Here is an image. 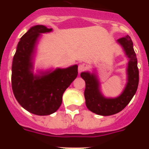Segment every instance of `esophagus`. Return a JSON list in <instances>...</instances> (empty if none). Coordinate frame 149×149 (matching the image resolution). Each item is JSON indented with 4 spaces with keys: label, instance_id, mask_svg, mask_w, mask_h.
<instances>
[{
    "label": "esophagus",
    "instance_id": "34e87169",
    "mask_svg": "<svg viewBox=\"0 0 149 149\" xmlns=\"http://www.w3.org/2000/svg\"><path fill=\"white\" fill-rule=\"evenodd\" d=\"M86 70V66L84 64H80V65H79V73H81V72L84 71V70Z\"/></svg>",
    "mask_w": 149,
    "mask_h": 149
}]
</instances>
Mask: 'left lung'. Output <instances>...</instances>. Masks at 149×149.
<instances>
[{
	"instance_id": "obj_1",
	"label": "left lung",
	"mask_w": 149,
	"mask_h": 149,
	"mask_svg": "<svg viewBox=\"0 0 149 149\" xmlns=\"http://www.w3.org/2000/svg\"><path fill=\"white\" fill-rule=\"evenodd\" d=\"M118 42L121 45L129 58L127 66V84L120 97L107 99L102 96L100 91V84L97 76L88 72L81 73V77L85 81L84 97L87 108L94 113L103 116L115 115L123 110L137 91L139 81V71L133 44L128 35L120 38Z\"/></svg>"
}]
</instances>
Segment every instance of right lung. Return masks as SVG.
I'll use <instances>...</instances> for the list:
<instances>
[{"label": "right lung", "mask_w": 149, "mask_h": 149, "mask_svg": "<svg viewBox=\"0 0 149 149\" xmlns=\"http://www.w3.org/2000/svg\"><path fill=\"white\" fill-rule=\"evenodd\" d=\"M52 29L37 25L20 39L12 63L11 86L15 98L21 106L37 115H49L62 104L63 94L78 76V65L58 68L42 76H34L32 54L41 33Z\"/></svg>", "instance_id": "add662e5"}]
</instances>
